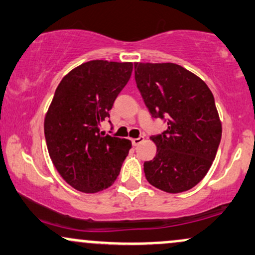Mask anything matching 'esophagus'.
I'll list each match as a JSON object with an SVG mask.
<instances>
[{
  "mask_svg": "<svg viewBox=\"0 0 255 255\" xmlns=\"http://www.w3.org/2000/svg\"><path fill=\"white\" fill-rule=\"evenodd\" d=\"M144 136H139V137H134V139H131V142H133L134 146H137L141 144L142 141H144Z\"/></svg>",
  "mask_w": 255,
  "mask_h": 255,
  "instance_id": "1",
  "label": "esophagus"
}]
</instances>
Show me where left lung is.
I'll list each match as a JSON object with an SVG mask.
<instances>
[{
	"label": "left lung",
	"mask_w": 255,
	"mask_h": 255,
	"mask_svg": "<svg viewBox=\"0 0 255 255\" xmlns=\"http://www.w3.org/2000/svg\"><path fill=\"white\" fill-rule=\"evenodd\" d=\"M135 81L152 118L168 129L152 135L156 156L144 163L146 180L166 193H181L200 182L211 168L222 137L215 98L194 73L176 63H134Z\"/></svg>",
	"instance_id": "left-lung-1"
}]
</instances>
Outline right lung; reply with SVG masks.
<instances>
[{
    "instance_id": "1",
    "label": "right lung",
    "mask_w": 255,
    "mask_h": 255,
    "mask_svg": "<svg viewBox=\"0 0 255 255\" xmlns=\"http://www.w3.org/2000/svg\"><path fill=\"white\" fill-rule=\"evenodd\" d=\"M133 63L93 60L72 69L55 91L44 119L52 164L73 188L97 193L115 182L130 140L105 135L99 126L129 80Z\"/></svg>"
}]
</instances>
